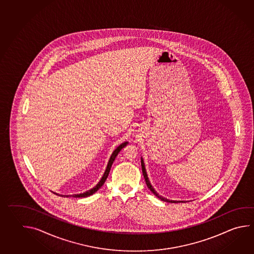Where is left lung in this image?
Wrapping results in <instances>:
<instances>
[{
    "instance_id": "obj_1",
    "label": "left lung",
    "mask_w": 254,
    "mask_h": 254,
    "mask_svg": "<svg viewBox=\"0 0 254 254\" xmlns=\"http://www.w3.org/2000/svg\"><path fill=\"white\" fill-rule=\"evenodd\" d=\"M141 166H142V171H143V176L145 177V183H146V186L147 187L149 188V190H150L154 194H155V196L158 197L159 199H160L161 201H164V202H181V201H173V200H169V199H166L165 197L161 196L159 195L156 191H155V189L153 188L152 187V185L150 184V181H149V179H148V176H147V174H146V171H145V163H144V160H143V158L141 157ZM183 202V201H182Z\"/></svg>"
}]
</instances>
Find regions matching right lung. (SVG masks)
Returning <instances> with one entry per match:
<instances>
[{"label": "right lung", "mask_w": 254, "mask_h": 254, "mask_svg": "<svg viewBox=\"0 0 254 254\" xmlns=\"http://www.w3.org/2000/svg\"><path fill=\"white\" fill-rule=\"evenodd\" d=\"M128 144V142H124V143H122V144H120V145L115 149L114 152L112 153V155L110 156V158H109V163H108V166H107V168H106V170L104 172L103 176L101 177V179L99 180V183L97 184V186L96 187H94L93 188H91L90 190H88V191H84L82 193H77V194H70V195H63V194H58L56 192H54V193H56L57 195H61V196L63 197H75V198H81V197H88L90 196V195H92L93 193H95L96 191L99 190L100 187H102L104 185V183L105 181L107 180V178H108V176H109V171H110V168H111V166H112V164H113V162H114L115 159H116V157H117V155H119V152L121 151V149L125 147L126 145Z\"/></svg>", "instance_id": "1"}]
</instances>
